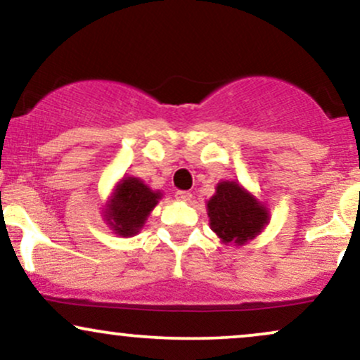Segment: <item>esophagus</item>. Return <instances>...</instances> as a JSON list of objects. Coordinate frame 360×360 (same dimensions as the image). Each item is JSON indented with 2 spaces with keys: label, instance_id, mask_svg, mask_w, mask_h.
Returning <instances> with one entry per match:
<instances>
[{
  "label": "esophagus",
  "instance_id": "obj_1",
  "mask_svg": "<svg viewBox=\"0 0 360 360\" xmlns=\"http://www.w3.org/2000/svg\"><path fill=\"white\" fill-rule=\"evenodd\" d=\"M193 198V194L189 191H176V200L179 201H189Z\"/></svg>",
  "mask_w": 360,
  "mask_h": 360
}]
</instances>
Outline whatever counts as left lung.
Masks as SVG:
<instances>
[{
    "label": "left lung",
    "instance_id": "obj_1",
    "mask_svg": "<svg viewBox=\"0 0 360 360\" xmlns=\"http://www.w3.org/2000/svg\"><path fill=\"white\" fill-rule=\"evenodd\" d=\"M210 226L223 243L243 245L262 232L269 212L237 181H221L206 203Z\"/></svg>",
    "mask_w": 360,
    "mask_h": 360
}]
</instances>
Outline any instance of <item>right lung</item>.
Masks as SVG:
<instances>
[{"instance_id":"right-lung-1","label":"right lung","mask_w":360,"mask_h":360,"mask_svg":"<svg viewBox=\"0 0 360 360\" xmlns=\"http://www.w3.org/2000/svg\"><path fill=\"white\" fill-rule=\"evenodd\" d=\"M160 196V191H152L139 177H123L106 205L105 220L120 237H134L159 203Z\"/></svg>"}]
</instances>
